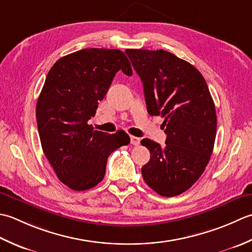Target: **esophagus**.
<instances>
[{"label":"esophagus","instance_id":"esophagus-1","mask_svg":"<svg viewBox=\"0 0 252 252\" xmlns=\"http://www.w3.org/2000/svg\"><path fill=\"white\" fill-rule=\"evenodd\" d=\"M130 143L133 146H139L140 145V138L135 137V136H130Z\"/></svg>","mask_w":252,"mask_h":252}]
</instances>
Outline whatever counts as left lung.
<instances>
[{"label":"left lung","mask_w":252,"mask_h":252,"mask_svg":"<svg viewBox=\"0 0 252 252\" xmlns=\"http://www.w3.org/2000/svg\"><path fill=\"white\" fill-rule=\"evenodd\" d=\"M125 52L142 81L148 113L163 117L166 133L164 147L141 140L150 151L142 177L161 196H177L198 181L211 158L217 136L213 99L201 73L176 55L164 50Z\"/></svg>","instance_id":"1"}]
</instances>
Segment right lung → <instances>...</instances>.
Returning a JSON list of instances; mask_svg holds the SVG:
<instances>
[{
    "instance_id": "obj_1",
    "label": "right lung",
    "mask_w": 252,
    "mask_h": 252,
    "mask_svg": "<svg viewBox=\"0 0 252 252\" xmlns=\"http://www.w3.org/2000/svg\"><path fill=\"white\" fill-rule=\"evenodd\" d=\"M119 70L132 75L124 52L92 48L61 58L45 78L35 110L41 146L56 176L73 190L96 186L109 156L130 142L124 130L109 135L88 125Z\"/></svg>"
}]
</instances>
